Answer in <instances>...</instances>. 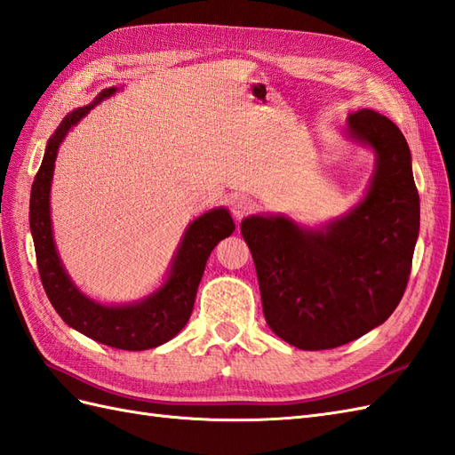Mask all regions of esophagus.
Returning a JSON list of instances; mask_svg holds the SVG:
<instances>
[{"mask_svg": "<svg viewBox=\"0 0 455 455\" xmlns=\"http://www.w3.org/2000/svg\"><path fill=\"white\" fill-rule=\"evenodd\" d=\"M253 207H255V204H253L251 197H248V196H238L230 204L232 215H235V219H238V220L243 219L246 215H250L253 212Z\"/></svg>", "mask_w": 455, "mask_h": 455, "instance_id": "esophagus-1", "label": "esophagus"}]
</instances>
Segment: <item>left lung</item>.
<instances>
[{
    "mask_svg": "<svg viewBox=\"0 0 455 455\" xmlns=\"http://www.w3.org/2000/svg\"><path fill=\"white\" fill-rule=\"evenodd\" d=\"M347 131L377 151L371 188L323 230L284 217H248L242 236L258 271L265 321L299 349H331L387 321L411 273L419 194L411 154L388 116L361 109Z\"/></svg>",
    "mask_w": 455,
    "mask_h": 455,
    "instance_id": "left-lung-1",
    "label": "left lung"
}]
</instances>
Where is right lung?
<instances>
[{
  "label": "right lung",
  "instance_id": "add662e5",
  "mask_svg": "<svg viewBox=\"0 0 455 455\" xmlns=\"http://www.w3.org/2000/svg\"><path fill=\"white\" fill-rule=\"evenodd\" d=\"M115 88L103 90L96 98V103L111 96ZM92 108L94 106L80 108L65 116L61 126L50 138L42 165L32 182L30 230L34 250H36L38 273L52 306L68 327L106 346L140 352V349L169 342L188 323L207 258L220 240L235 232L236 225L227 209H213L197 217L186 230L169 281L142 304L109 307L80 294L68 281L57 258L50 220V188L60 144L71 126L83 119Z\"/></svg>",
  "mask_w": 455,
  "mask_h": 455
}]
</instances>
